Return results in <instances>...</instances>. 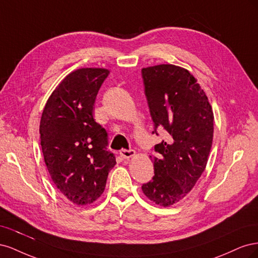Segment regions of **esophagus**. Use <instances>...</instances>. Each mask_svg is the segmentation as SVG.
Wrapping results in <instances>:
<instances>
[{
    "label": "esophagus",
    "mask_w": 258,
    "mask_h": 258,
    "mask_svg": "<svg viewBox=\"0 0 258 258\" xmlns=\"http://www.w3.org/2000/svg\"><path fill=\"white\" fill-rule=\"evenodd\" d=\"M119 155H120V157H122L123 159H129L131 157H134V156L136 155V152H135V150H121L119 152Z\"/></svg>",
    "instance_id": "esophagus-1"
}]
</instances>
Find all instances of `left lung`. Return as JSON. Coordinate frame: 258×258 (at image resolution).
<instances>
[{
  "mask_svg": "<svg viewBox=\"0 0 258 258\" xmlns=\"http://www.w3.org/2000/svg\"><path fill=\"white\" fill-rule=\"evenodd\" d=\"M144 92L157 129L167 139L154 146L155 175L142 185L156 205L170 207L188 194L204 172L213 141L214 116L206 92L187 70L173 64L142 69Z\"/></svg>",
  "mask_w": 258,
  "mask_h": 258,
  "instance_id": "left-lung-1",
  "label": "left lung"
}]
</instances>
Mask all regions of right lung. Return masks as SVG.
Listing matches in <instances>:
<instances>
[{"instance_id": "obj_1", "label": "right lung", "mask_w": 258, "mask_h": 258, "mask_svg": "<svg viewBox=\"0 0 258 258\" xmlns=\"http://www.w3.org/2000/svg\"><path fill=\"white\" fill-rule=\"evenodd\" d=\"M110 71L86 68L70 73L53 90L41 117L46 167L58 190L77 206L90 205L104 191L116 165L107 132L93 119V104Z\"/></svg>"}]
</instances>
